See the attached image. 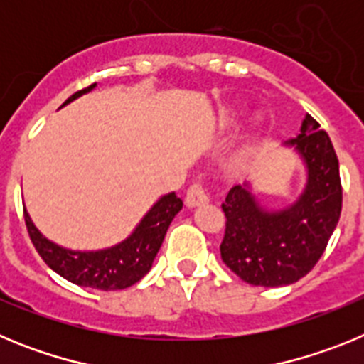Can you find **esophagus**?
Here are the masks:
<instances>
[{
	"mask_svg": "<svg viewBox=\"0 0 364 364\" xmlns=\"http://www.w3.org/2000/svg\"><path fill=\"white\" fill-rule=\"evenodd\" d=\"M208 200H210V198H208V193H205L204 186L202 184H193L191 188L188 189V195H186V204H188L189 208L205 204Z\"/></svg>",
	"mask_w": 364,
	"mask_h": 364,
	"instance_id": "obj_1",
	"label": "esophagus"
}]
</instances>
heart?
<instances>
[{
    "mask_svg": "<svg viewBox=\"0 0 364 364\" xmlns=\"http://www.w3.org/2000/svg\"><path fill=\"white\" fill-rule=\"evenodd\" d=\"M231 124H233V117H224V118H222V122H220L222 127H230Z\"/></svg>",
    "mask_w": 364,
    "mask_h": 364,
    "instance_id": "b5f03b06",
    "label": "heart"
}]
</instances>
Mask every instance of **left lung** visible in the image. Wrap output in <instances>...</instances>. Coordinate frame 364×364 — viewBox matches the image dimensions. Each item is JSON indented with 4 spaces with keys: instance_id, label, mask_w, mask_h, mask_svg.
Masks as SVG:
<instances>
[{
    "instance_id": "1",
    "label": "left lung",
    "mask_w": 364,
    "mask_h": 364,
    "mask_svg": "<svg viewBox=\"0 0 364 364\" xmlns=\"http://www.w3.org/2000/svg\"><path fill=\"white\" fill-rule=\"evenodd\" d=\"M294 147L306 167V186L294 204L268 211L250 184L235 186L222 204L226 233L220 244L224 264L253 286L294 284L321 259L343 208L339 160L332 140L306 114Z\"/></svg>"
}]
</instances>
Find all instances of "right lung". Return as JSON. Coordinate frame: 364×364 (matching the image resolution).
Returning a JSON list of instances; mask_svg holds the SVG:
<instances>
[{
	"label": "right lung",
	"instance_id": "obj_1",
	"mask_svg": "<svg viewBox=\"0 0 364 364\" xmlns=\"http://www.w3.org/2000/svg\"><path fill=\"white\" fill-rule=\"evenodd\" d=\"M95 87L96 83H92L87 89L74 92L63 105L91 92ZM180 210H182V200L175 193H167L154 202L153 208L144 215L140 224L127 239L118 242L117 246L96 250V252H74L58 246L56 242L40 233L27 211H25V224L36 252L45 260V264L54 269L58 275H62L73 284L114 291L129 288L149 272L154 257L162 246L167 228Z\"/></svg>",
	"mask_w": 364,
	"mask_h": 364
}]
</instances>
